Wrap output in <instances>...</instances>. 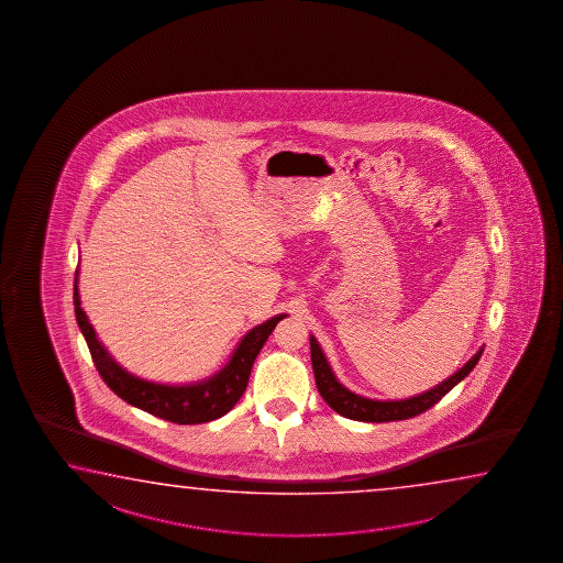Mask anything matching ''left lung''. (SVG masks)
Instances as JSON below:
<instances>
[{
    "label": "left lung",
    "mask_w": 563,
    "mask_h": 563,
    "mask_svg": "<svg viewBox=\"0 0 563 563\" xmlns=\"http://www.w3.org/2000/svg\"><path fill=\"white\" fill-rule=\"evenodd\" d=\"M481 354H483V349L461 371L455 372L453 376H449L448 380L441 382L435 388L423 391L420 396H413V398H408V400L378 401L356 396L353 391L346 390L344 386H341L336 378H334L333 371H331V366L327 363L321 346L311 336V364H313L314 382H317V390L323 396V400L336 413H341V416L349 418V420L371 421V423L408 420V418H416V416H420L423 411H428L448 391L453 390L459 382L467 376L468 372L477 366Z\"/></svg>",
    "instance_id": "left-lung-1"
}]
</instances>
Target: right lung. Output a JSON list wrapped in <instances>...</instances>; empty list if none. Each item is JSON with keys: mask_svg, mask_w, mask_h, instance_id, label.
Wrapping results in <instances>:
<instances>
[{"mask_svg": "<svg viewBox=\"0 0 563 563\" xmlns=\"http://www.w3.org/2000/svg\"><path fill=\"white\" fill-rule=\"evenodd\" d=\"M75 276H78V272ZM75 313H77L78 327L85 334L86 344L90 349L96 371L102 376L106 386L135 408L179 426L219 420L227 411L234 408V404L240 400V396L249 386L250 371L256 361L257 353L262 351V346L276 329V324L286 317V314H277L266 323L252 329L242 339L232 361L209 380L192 384V386H163V384L135 378L132 374L122 371L108 356L104 346L98 343L95 329L88 323L85 311L80 307L77 277H75Z\"/></svg>", "mask_w": 563, "mask_h": 563, "instance_id": "right-lung-1", "label": "right lung"}]
</instances>
